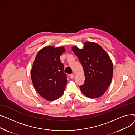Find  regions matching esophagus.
I'll return each instance as SVG.
<instances>
[{"instance_id": "1", "label": "esophagus", "mask_w": 135, "mask_h": 135, "mask_svg": "<svg viewBox=\"0 0 135 135\" xmlns=\"http://www.w3.org/2000/svg\"><path fill=\"white\" fill-rule=\"evenodd\" d=\"M70 79H74V74H70Z\"/></svg>"}]
</instances>
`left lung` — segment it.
<instances>
[{
	"mask_svg": "<svg viewBox=\"0 0 135 135\" xmlns=\"http://www.w3.org/2000/svg\"><path fill=\"white\" fill-rule=\"evenodd\" d=\"M72 51L83 67L85 83L80 86L82 93L90 98L102 96L112 82L113 65L108 54L97 43L85 41L81 49L76 46Z\"/></svg>",
	"mask_w": 135,
	"mask_h": 135,
	"instance_id": "obj_1",
	"label": "left lung"
}]
</instances>
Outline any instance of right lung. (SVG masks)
<instances>
[{"instance_id": "right-lung-1", "label": "right lung", "mask_w": 135, "mask_h": 135, "mask_svg": "<svg viewBox=\"0 0 135 135\" xmlns=\"http://www.w3.org/2000/svg\"><path fill=\"white\" fill-rule=\"evenodd\" d=\"M65 51L63 46H45L38 52L33 63L31 72L33 85L47 101L57 100L65 91L67 78L60 57Z\"/></svg>"}]
</instances>
